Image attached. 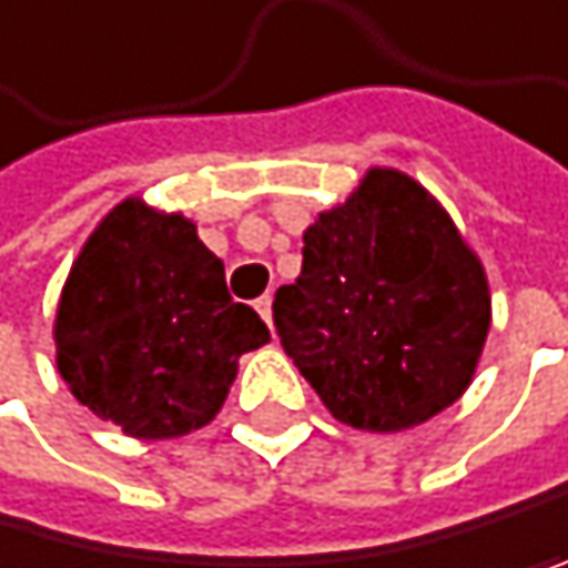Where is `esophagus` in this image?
Listing matches in <instances>:
<instances>
[{
    "instance_id": "obj_1",
    "label": "esophagus",
    "mask_w": 568,
    "mask_h": 568,
    "mask_svg": "<svg viewBox=\"0 0 568 568\" xmlns=\"http://www.w3.org/2000/svg\"><path fill=\"white\" fill-rule=\"evenodd\" d=\"M256 312L263 316V323H270V320H273V298H270V295L256 298Z\"/></svg>"
}]
</instances>
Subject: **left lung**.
Segmentation results:
<instances>
[{
    "label": "left lung",
    "instance_id": "1",
    "mask_svg": "<svg viewBox=\"0 0 568 568\" xmlns=\"http://www.w3.org/2000/svg\"><path fill=\"white\" fill-rule=\"evenodd\" d=\"M273 326L337 422L404 432L464 397L491 326L481 260L425 185L368 168L302 235Z\"/></svg>",
    "mask_w": 568,
    "mask_h": 568
}]
</instances>
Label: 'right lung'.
Wrapping results in <instances>:
<instances>
[{"mask_svg": "<svg viewBox=\"0 0 568 568\" xmlns=\"http://www.w3.org/2000/svg\"><path fill=\"white\" fill-rule=\"evenodd\" d=\"M270 341L231 302L196 224L129 196L80 248L55 308L69 393L133 439H179L217 418L239 358Z\"/></svg>", "mask_w": 568, "mask_h": 568, "instance_id": "right-lung-1", "label": "right lung"}]
</instances>
